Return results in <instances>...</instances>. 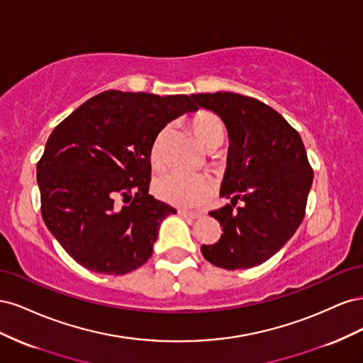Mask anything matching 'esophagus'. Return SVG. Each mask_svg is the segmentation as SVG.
Returning a JSON list of instances; mask_svg holds the SVG:
<instances>
[{"mask_svg":"<svg viewBox=\"0 0 363 363\" xmlns=\"http://www.w3.org/2000/svg\"><path fill=\"white\" fill-rule=\"evenodd\" d=\"M179 215H180V216H183V218H189V219H196V218H200V216H201L200 213H196V212H189V211H184V208H180V211H179Z\"/></svg>","mask_w":363,"mask_h":363,"instance_id":"1","label":"esophagus"}]
</instances>
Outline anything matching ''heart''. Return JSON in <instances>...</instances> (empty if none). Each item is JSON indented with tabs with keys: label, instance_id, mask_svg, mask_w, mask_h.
<instances>
[{
	"label": "heart",
	"instance_id": "heart-1",
	"mask_svg": "<svg viewBox=\"0 0 363 363\" xmlns=\"http://www.w3.org/2000/svg\"><path fill=\"white\" fill-rule=\"evenodd\" d=\"M192 131L200 144L208 150H216L223 144L225 136V125L216 115L201 112L192 119ZM169 135V127H163L150 147V160L155 168L164 164V144ZM157 199L164 203L179 207L200 206L212 192V180L206 174H183L179 171H168L160 174L152 183Z\"/></svg>",
	"mask_w": 363,
	"mask_h": 363
}]
</instances>
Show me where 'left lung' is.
<instances>
[{
    "mask_svg": "<svg viewBox=\"0 0 363 363\" xmlns=\"http://www.w3.org/2000/svg\"><path fill=\"white\" fill-rule=\"evenodd\" d=\"M191 98L221 118L228 133L219 195L230 204L211 212L223 235L201 252L224 269L257 267L288 242L304 218L313 180L304 144L286 119L256 98L235 92Z\"/></svg>",
    "mask_w": 363,
    "mask_h": 363,
    "instance_id": "8db88e82",
    "label": "left lung"
}]
</instances>
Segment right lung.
I'll list each match as a JSON object with an SVG mask.
<instances>
[{
  "instance_id": "obj_1",
  "label": "right lung",
  "mask_w": 363,
  "mask_h": 363,
  "mask_svg": "<svg viewBox=\"0 0 363 363\" xmlns=\"http://www.w3.org/2000/svg\"><path fill=\"white\" fill-rule=\"evenodd\" d=\"M196 111L188 95L106 91L52 130L38 163L42 218L77 263L124 276L151 257L162 221L175 213L148 194L151 142Z\"/></svg>"
}]
</instances>
